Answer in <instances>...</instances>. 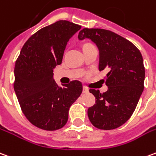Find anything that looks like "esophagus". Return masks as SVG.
I'll return each instance as SVG.
<instances>
[{"label": "esophagus", "instance_id": "34e87169", "mask_svg": "<svg viewBox=\"0 0 156 156\" xmlns=\"http://www.w3.org/2000/svg\"><path fill=\"white\" fill-rule=\"evenodd\" d=\"M88 92H89L88 88L85 87V86H83V93H88Z\"/></svg>", "mask_w": 156, "mask_h": 156}]
</instances>
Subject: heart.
<instances>
[{"instance_id":"heart-1","label":"heart","mask_w":156,"mask_h":156,"mask_svg":"<svg viewBox=\"0 0 156 156\" xmlns=\"http://www.w3.org/2000/svg\"><path fill=\"white\" fill-rule=\"evenodd\" d=\"M88 44H88V43H87V44H84V45H83V46H86V45H88Z\"/></svg>"}]
</instances>
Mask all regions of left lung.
<instances>
[{
  "label": "left lung",
  "mask_w": 156,
  "mask_h": 156,
  "mask_svg": "<svg viewBox=\"0 0 156 156\" xmlns=\"http://www.w3.org/2000/svg\"><path fill=\"white\" fill-rule=\"evenodd\" d=\"M89 38L99 48V70L107 71L106 92L89 89L95 103L88 109L90 122L99 129L111 130L129 119L143 90L145 71L141 52L134 44L117 34L103 29H83L80 40Z\"/></svg>",
  "instance_id": "left-lung-1"
}]
</instances>
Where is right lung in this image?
Listing matches in <instances>:
<instances>
[{"label": "right lung", "mask_w": 156, "mask_h": 156, "mask_svg": "<svg viewBox=\"0 0 156 156\" xmlns=\"http://www.w3.org/2000/svg\"><path fill=\"white\" fill-rule=\"evenodd\" d=\"M80 29L67 20L42 28L25 42L16 61L15 93L26 118L40 129L64 127L70 106L83 91L80 81L59 87L53 79V69L62 63L67 41Z\"/></svg>", "instance_id": "right-lung-1"}]
</instances>
